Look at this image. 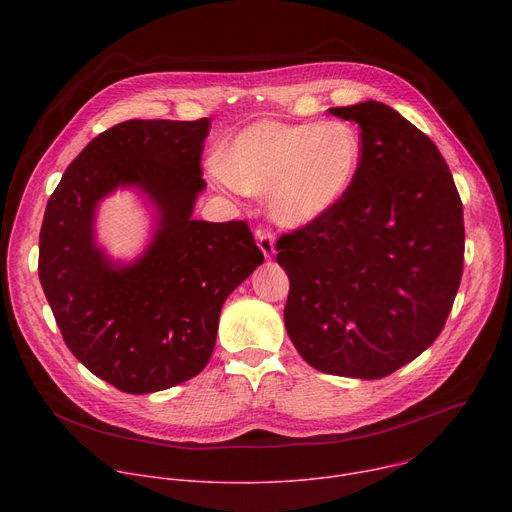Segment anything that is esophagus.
Masks as SVG:
<instances>
[{
  "label": "esophagus",
  "instance_id": "1",
  "mask_svg": "<svg viewBox=\"0 0 512 512\" xmlns=\"http://www.w3.org/2000/svg\"><path fill=\"white\" fill-rule=\"evenodd\" d=\"M255 239H257V245L261 249V253L269 259L275 255V235L273 231L269 229H257L255 231Z\"/></svg>",
  "mask_w": 512,
  "mask_h": 512
}]
</instances>
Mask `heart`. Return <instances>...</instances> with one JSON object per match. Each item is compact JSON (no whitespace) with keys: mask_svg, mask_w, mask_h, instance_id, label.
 Segmentation results:
<instances>
[{"mask_svg":"<svg viewBox=\"0 0 512 512\" xmlns=\"http://www.w3.org/2000/svg\"><path fill=\"white\" fill-rule=\"evenodd\" d=\"M360 160L362 139L348 121L265 119L241 129L218 154L216 168L235 190L269 198L279 225L300 229L318 223L344 200Z\"/></svg>","mask_w":512,"mask_h":512,"instance_id":"b5f03b06","label":"heart"}]
</instances>
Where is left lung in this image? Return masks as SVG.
Returning <instances> with one entry per match:
<instances>
[{
    "instance_id": "1",
    "label": "left lung",
    "mask_w": 512,
    "mask_h": 512,
    "mask_svg": "<svg viewBox=\"0 0 512 512\" xmlns=\"http://www.w3.org/2000/svg\"><path fill=\"white\" fill-rule=\"evenodd\" d=\"M360 127L344 200L277 239L285 330L310 367L381 379L440 336L464 267V212L437 145L379 101L334 107Z\"/></svg>"
}]
</instances>
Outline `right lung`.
<instances>
[{
	"instance_id": "obj_1",
	"label": "right lung",
	"mask_w": 512,
	"mask_h": 512,
	"mask_svg": "<svg viewBox=\"0 0 512 512\" xmlns=\"http://www.w3.org/2000/svg\"><path fill=\"white\" fill-rule=\"evenodd\" d=\"M210 119H129L66 168L40 229L38 275L60 334L85 367L131 395L196 377L231 291L263 263L245 221H194ZM119 185L156 204L157 233L129 266L94 241V212Z\"/></svg>"
}]
</instances>
